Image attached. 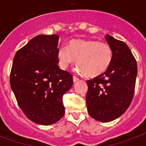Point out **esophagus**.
I'll return each mask as SVG.
<instances>
[{"label":"esophagus","instance_id":"obj_1","mask_svg":"<svg viewBox=\"0 0 146 146\" xmlns=\"http://www.w3.org/2000/svg\"><path fill=\"white\" fill-rule=\"evenodd\" d=\"M73 82H77V81H79V78L76 77V76H73Z\"/></svg>","mask_w":146,"mask_h":146}]
</instances>
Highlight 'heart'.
<instances>
[{"label":"heart","instance_id":"b5f03b06","mask_svg":"<svg viewBox=\"0 0 146 146\" xmlns=\"http://www.w3.org/2000/svg\"><path fill=\"white\" fill-rule=\"evenodd\" d=\"M113 52L108 43L96 40L75 38L66 47L57 50V57L60 68L66 69L76 59L78 71L88 78H96L108 70Z\"/></svg>","mask_w":146,"mask_h":146}]
</instances>
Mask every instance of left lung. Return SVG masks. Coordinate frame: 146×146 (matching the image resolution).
Segmentation results:
<instances>
[{
  "instance_id": "1",
  "label": "left lung",
  "mask_w": 146,
  "mask_h": 146,
  "mask_svg": "<svg viewBox=\"0 0 146 146\" xmlns=\"http://www.w3.org/2000/svg\"><path fill=\"white\" fill-rule=\"evenodd\" d=\"M105 39L113 52L112 61L102 75L87 80V110L101 122H109L121 116L133 98L137 64L127 44L109 35Z\"/></svg>"
}]
</instances>
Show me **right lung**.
<instances>
[{
  "mask_svg": "<svg viewBox=\"0 0 146 146\" xmlns=\"http://www.w3.org/2000/svg\"><path fill=\"white\" fill-rule=\"evenodd\" d=\"M57 35H39L17 50L10 83L17 104L33 122L50 125L65 113L63 96L73 86V76L57 64Z\"/></svg>",
  "mask_w": 146,
  "mask_h": 146,
  "instance_id": "obj_1",
  "label": "right lung"
}]
</instances>
